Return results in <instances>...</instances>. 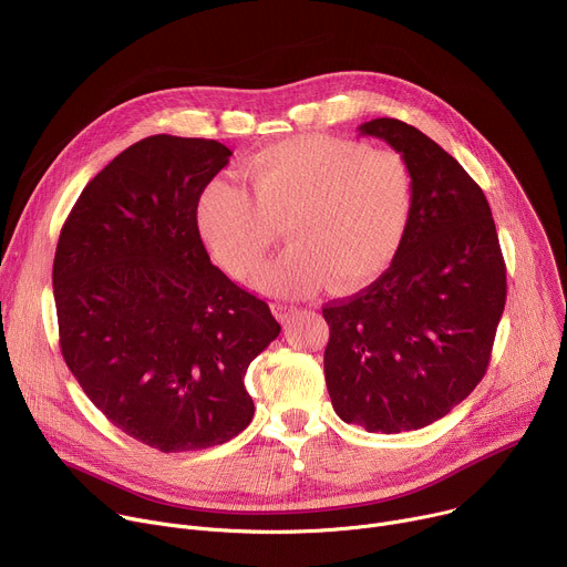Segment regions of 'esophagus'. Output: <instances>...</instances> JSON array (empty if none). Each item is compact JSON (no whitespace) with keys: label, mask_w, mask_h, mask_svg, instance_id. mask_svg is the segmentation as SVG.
I'll return each instance as SVG.
<instances>
[{"label":"esophagus","mask_w":567,"mask_h":567,"mask_svg":"<svg viewBox=\"0 0 567 567\" xmlns=\"http://www.w3.org/2000/svg\"><path fill=\"white\" fill-rule=\"evenodd\" d=\"M271 309H274V313H276V318H278L280 322H289V320L298 313V309H293V307H289V305H282V302H276Z\"/></svg>","instance_id":"34e87169"}]
</instances>
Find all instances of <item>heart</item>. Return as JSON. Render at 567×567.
Instances as JSON below:
<instances>
[{
    "instance_id": "b5f03b06",
    "label": "heart",
    "mask_w": 567,
    "mask_h": 567,
    "mask_svg": "<svg viewBox=\"0 0 567 567\" xmlns=\"http://www.w3.org/2000/svg\"><path fill=\"white\" fill-rule=\"evenodd\" d=\"M249 193L210 182L195 208L215 260L249 278L267 260L280 226L291 249L256 285L305 298L330 282L337 293L365 289L396 258L415 208L409 161L361 141L302 134L260 150L245 168Z\"/></svg>"
}]
</instances>
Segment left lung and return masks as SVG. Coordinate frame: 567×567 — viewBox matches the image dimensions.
I'll return each instance as SVG.
<instances>
[{
  "label": "left lung",
  "instance_id": "left-lung-1",
  "mask_svg": "<svg viewBox=\"0 0 567 567\" xmlns=\"http://www.w3.org/2000/svg\"><path fill=\"white\" fill-rule=\"evenodd\" d=\"M409 161L415 208L390 269L326 305V381L337 415L370 433L417 431L487 372L507 298L492 208L457 161L396 118L359 125Z\"/></svg>",
  "mask_w": 567,
  "mask_h": 567
}]
</instances>
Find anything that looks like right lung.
I'll return each instance as SVG.
<instances>
[{"mask_svg":"<svg viewBox=\"0 0 567 567\" xmlns=\"http://www.w3.org/2000/svg\"><path fill=\"white\" fill-rule=\"evenodd\" d=\"M233 152L147 136L80 193L58 239L53 298L64 363L125 435L164 453L224 444L254 420L251 361L280 334L230 282L195 221Z\"/></svg>","mask_w":567,"mask_h":567,"instance_id":"obj_1","label":"right lung"}]
</instances>
